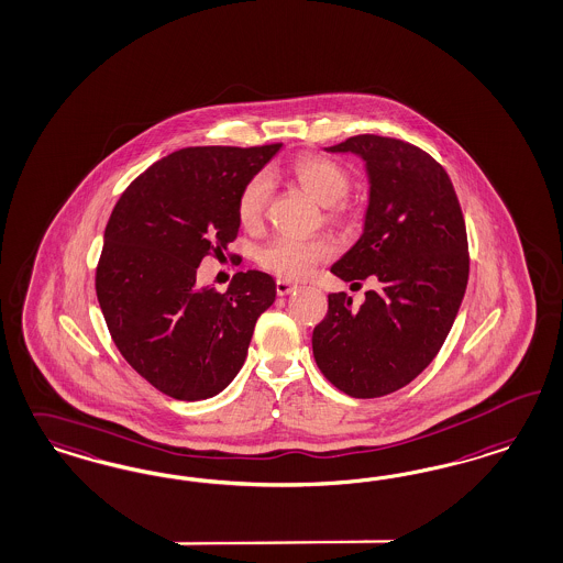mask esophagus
<instances>
[{"label": "esophagus", "instance_id": "34e87169", "mask_svg": "<svg viewBox=\"0 0 563 563\" xmlns=\"http://www.w3.org/2000/svg\"><path fill=\"white\" fill-rule=\"evenodd\" d=\"M297 287L292 285V283H289V280H285V278H278L276 280V292L283 297V295H289V292L295 291Z\"/></svg>", "mask_w": 563, "mask_h": 563}]
</instances>
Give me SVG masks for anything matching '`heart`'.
<instances>
[{
  "instance_id": "b5f03b06",
  "label": "heart",
  "mask_w": 563,
  "mask_h": 563,
  "mask_svg": "<svg viewBox=\"0 0 563 563\" xmlns=\"http://www.w3.org/2000/svg\"><path fill=\"white\" fill-rule=\"evenodd\" d=\"M291 175L297 183L313 195L320 203H332V212L343 210V201L351 189L350 170L327 155H301L292 162ZM271 197V176L266 173L253 175L241 189L236 199V218L243 227L253 229L262 222L266 203ZM332 255V245L327 239H297L276 236L257 252V264L264 271L280 278H303L318 264Z\"/></svg>"
}]
</instances>
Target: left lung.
I'll list each match as a JSON object with an SVG mask.
<instances>
[{
	"instance_id": "obj_1",
	"label": "left lung",
	"mask_w": 563,
	"mask_h": 563,
	"mask_svg": "<svg viewBox=\"0 0 563 563\" xmlns=\"http://www.w3.org/2000/svg\"><path fill=\"white\" fill-rule=\"evenodd\" d=\"M329 152L362 155L369 176L364 233L330 272L378 287L360 308L330 292L313 360L345 395L374 399L409 385L445 343L470 272L464 213L445 168L408 141L355 135Z\"/></svg>"
}]
</instances>
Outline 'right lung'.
I'll use <instances>...</instances> for the list:
<instances>
[{"instance_id": "obj_1", "label": "right lung", "mask_w": 563, "mask_h": 563, "mask_svg": "<svg viewBox=\"0 0 563 563\" xmlns=\"http://www.w3.org/2000/svg\"><path fill=\"white\" fill-rule=\"evenodd\" d=\"M278 150H178L136 176L108 220L99 308L122 357L173 399L199 401L229 387L257 318L274 303L266 272H236L218 292L197 285V266L236 239L239 194Z\"/></svg>"}]
</instances>
